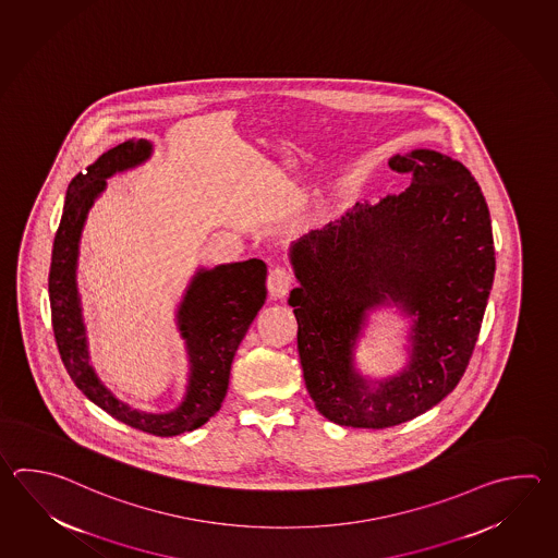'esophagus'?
I'll use <instances>...</instances> for the list:
<instances>
[{"instance_id":"34e87169","label":"esophagus","mask_w":558,"mask_h":558,"mask_svg":"<svg viewBox=\"0 0 558 558\" xmlns=\"http://www.w3.org/2000/svg\"><path fill=\"white\" fill-rule=\"evenodd\" d=\"M292 288V274L286 270L284 266H274L268 274V292L274 300L284 298Z\"/></svg>"}]
</instances>
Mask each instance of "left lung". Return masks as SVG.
<instances>
[{"label":"left lung","instance_id":"left-lung-1","mask_svg":"<svg viewBox=\"0 0 558 558\" xmlns=\"http://www.w3.org/2000/svg\"><path fill=\"white\" fill-rule=\"evenodd\" d=\"M405 193L353 206L292 242L298 353L316 410L338 425L384 429L432 410L456 389L475 348L495 278L489 208L459 160L432 148L389 159ZM411 318L409 360L369 378L354 350L368 314Z\"/></svg>","mask_w":558,"mask_h":558}]
</instances>
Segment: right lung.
Masks as SVG:
<instances>
[{"mask_svg": "<svg viewBox=\"0 0 558 558\" xmlns=\"http://www.w3.org/2000/svg\"><path fill=\"white\" fill-rule=\"evenodd\" d=\"M150 155V141L131 138L102 153L87 172L69 182L51 252L49 302L59 353L75 386L114 420L138 432L172 437L198 429L220 410L234 353L266 302V264L251 258L194 272L174 316L189 357L186 389L174 410H135L117 398L92 364L77 284L81 234L93 203L107 189V179L135 169Z\"/></svg>", "mask_w": 558, "mask_h": 558, "instance_id": "obj_1", "label": "right lung"}]
</instances>
